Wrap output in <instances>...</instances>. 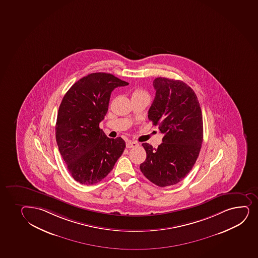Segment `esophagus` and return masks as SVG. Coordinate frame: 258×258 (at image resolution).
<instances>
[{
	"label": "esophagus",
	"mask_w": 258,
	"mask_h": 258,
	"mask_svg": "<svg viewBox=\"0 0 258 258\" xmlns=\"http://www.w3.org/2000/svg\"><path fill=\"white\" fill-rule=\"evenodd\" d=\"M139 146V143L136 142H127V144H126V147L127 148H136V147H138Z\"/></svg>",
	"instance_id": "1"
}]
</instances>
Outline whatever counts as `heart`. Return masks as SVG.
<instances>
[{"label":"heart","instance_id":"b5f03b06","mask_svg":"<svg viewBox=\"0 0 258 258\" xmlns=\"http://www.w3.org/2000/svg\"><path fill=\"white\" fill-rule=\"evenodd\" d=\"M143 95H147V93H146L144 91H142V90L141 89L134 90L133 93H132V98H134V97H138V96Z\"/></svg>","mask_w":258,"mask_h":258}]
</instances>
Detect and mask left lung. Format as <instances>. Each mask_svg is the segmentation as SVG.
Returning a JSON list of instances; mask_svg holds the SVG:
<instances>
[{
  "mask_svg": "<svg viewBox=\"0 0 258 258\" xmlns=\"http://www.w3.org/2000/svg\"><path fill=\"white\" fill-rule=\"evenodd\" d=\"M153 85L156 94L148 119L164 137L157 148L142 143L147 158L140 169L153 183L166 187L183 179L197 161L203 144V114L196 93L184 82L159 77Z\"/></svg>",
  "mask_w": 258,
  "mask_h": 258,
  "instance_id": "left-lung-1",
  "label": "left lung"
}]
</instances>
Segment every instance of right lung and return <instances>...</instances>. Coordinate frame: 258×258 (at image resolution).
Masks as SVG:
<instances>
[{
	"mask_svg": "<svg viewBox=\"0 0 258 258\" xmlns=\"http://www.w3.org/2000/svg\"><path fill=\"white\" fill-rule=\"evenodd\" d=\"M128 85L107 73H93L73 85L58 110L55 139L73 178L92 185L106 177L124 151L121 137L110 139L99 128L110 94Z\"/></svg>",
	"mask_w": 258,
	"mask_h": 258,
	"instance_id": "right-lung-1",
	"label": "right lung"
}]
</instances>
